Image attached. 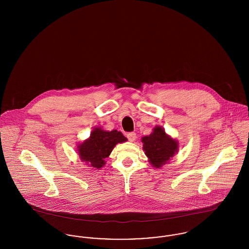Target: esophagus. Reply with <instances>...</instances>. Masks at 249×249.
<instances>
[{
  "mask_svg": "<svg viewBox=\"0 0 249 249\" xmlns=\"http://www.w3.org/2000/svg\"><path fill=\"white\" fill-rule=\"evenodd\" d=\"M127 137L130 142H133L136 140V133L135 132H129L127 133Z\"/></svg>",
  "mask_w": 249,
  "mask_h": 249,
  "instance_id": "esophagus-1",
  "label": "esophagus"
}]
</instances>
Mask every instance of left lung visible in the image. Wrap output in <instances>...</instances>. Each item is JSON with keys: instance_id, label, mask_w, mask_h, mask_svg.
<instances>
[{"instance_id": "1", "label": "left lung", "mask_w": 249, "mask_h": 249, "mask_svg": "<svg viewBox=\"0 0 249 249\" xmlns=\"http://www.w3.org/2000/svg\"><path fill=\"white\" fill-rule=\"evenodd\" d=\"M142 149L148 161L156 168L166 164L178 152V142L166 134L160 126H156L153 132L142 138Z\"/></svg>"}]
</instances>
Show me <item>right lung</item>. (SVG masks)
Returning <instances> with one entry per match:
<instances>
[{"label": "right lung", "mask_w": 249, "mask_h": 249, "mask_svg": "<svg viewBox=\"0 0 249 249\" xmlns=\"http://www.w3.org/2000/svg\"><path fill=\"white\" fill-rule=\"evenodd\" d=\"M127 138L117 130H103L95 128L89 138L77 145L78 155L87 165L100 169L106 164V159L111 154L115 145L126 142Z\"/></svg>", "instance_id": "1"}]
</instances>
